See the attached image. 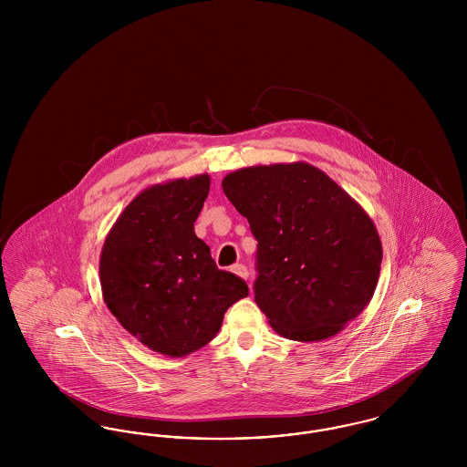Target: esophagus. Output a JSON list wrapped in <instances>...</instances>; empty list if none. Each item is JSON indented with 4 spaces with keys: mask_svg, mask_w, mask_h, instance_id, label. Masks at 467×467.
<instances>
[{
    "mask_svg": "<svg viewBox=\"0 0 467 467\" xmlns=\"http://www.w3.org/2000/svg\"><path fill=\"white\" fill-rule=\"evenodd\" d=\"M231 271H233L236 276L244 278V280L248 278V269H246V266H244V265H234V266L231 267Z\"/></svg>",
    "mask_w": 467,
    "mask_h": 467,
    "instance_id": "esophagus-1",
    "label": "esophagus"
}]
</instances>
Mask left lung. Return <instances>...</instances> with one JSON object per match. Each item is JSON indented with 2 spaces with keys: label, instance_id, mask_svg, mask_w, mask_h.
Segmentation results:
<instances>
[{
  "label": "left lung",
  "instance_id": "obj_1",
  "mask_svg": "<svg viewBox=\"0 0 467 467\" xmlns=\"http://www.w3.org/2000/svg\"><path fill=\"white\" fill-rule=\"evenodd\" d=\"M223 189L257 240L255 303L275 333L327 339L369 305L381 242L333 178L303 161L278 162L236 170Z\"/></svg>",
  "mask_w": 467,
  "mask_h": 467
}]
</instances>
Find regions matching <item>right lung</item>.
Segmentation results:
<instances>
[{"mask_svg": "<svg viewBox=\"0 0 467 467\" xmlns=\"http://www.w3.org/2000/svg\"><path fill=\"white\" fill-rule=\"evenodd\" d=\"M208 191L206 173L147 187L122 210L101 248L105 305L162 356H189L208 345L227 308L248 296L244 280L219 269L194 233Z\"/></svg>", "mask_w": 467, "mask_h": 467, "instance_id": "add662e5", "label": "right lung"}]
</instances>
